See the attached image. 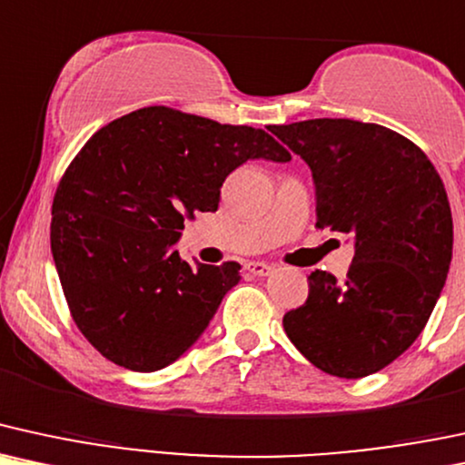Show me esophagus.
Masks as SVG:
<instances>
[{
  "label": "esophagus",
  "mask_w": 465,
  "mask_h": 465,
  "mask_svg": "<svg viewBox=\"0 0 465 465\" xmlns=\"http://www.w3.org/2000/svg\"><path fill=\"white\" fill-rule=\"evenodd\" d=\"M243 267L254 276H270L274 272V265L265 263V261H248Z\"/></svg>",
  "instance_id": "obj_1"
}]
</instances>
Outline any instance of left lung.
<instances>
[{
  "label": "left lung",
  "instance_id": "8db88e82",
  "mask_svg": "<svg viewBox=\"0 0 465 465\" xmlns=\"http://www.w3.org/2000/svg\"><path fill=\"white\" fill-rule=\"evenodd\" d=\"M270 133L311 167L318 228L351 234L343 281L315 270L282 318L322 372L361 379L418 340L452 259V215L438 169L407 136L354 119H307Z\"/></svg>",
  "mask_w": 465,
  "mask_h": 465
}]
</instances>
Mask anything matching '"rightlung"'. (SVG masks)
Returning a JSON list of instances; mask_svg holds the SVG:
<instances>
[{"label": "right lung", "mask_w": 465, "mask_h": 465, "mask_svg": "<svg viewBox=\"0 0 465 465\" xmlns=\"http://www.w3.org/2000/svg\"><path fill=\"white\" fill-rule=\"evenodd\" d=\"M292 154L265 130L147 106L97 130L60 178L52 242L69 313L102 357L134 372L173 363L204 332L242 265L187 263L184 222L217 211L223 180Z\"/></svg>", "instance_id": "add662e5"}]
</instances>
